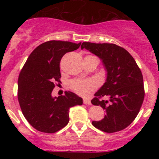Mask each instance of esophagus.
<instances>
[{
    "label": "esophagus",
    "mask_w": 159,
    "mask_h": 159,
    "mask_svg": "<svg viewBox=\"0 0 159 159\" xmlns=\"http://www.w3.org/2000/svg\"><path fill=\"white\" fill-rule=\"evenodd\" d=\"M84 105H91V102L88 98H84Z\"/></svg>",
    "instance_id": "esophagus-1"
}]
</instances>
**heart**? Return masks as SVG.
Instances as JSON below:
<instances>
[{"instance_id": "heart-1", "label": "heart", "mask_w": 159, "mask_h": 159, "mask_svg": "<svg viewBox=\"0 0 159 159\" xmlns=\"http://www.w3.org/2000/svg\"><path fill=\"white\" fill-rule=\"evenodd\" d=\"M71 89L81 96H87L96 88V84L91 79H73L69 82Z\"/></svg>"}]
</instances>
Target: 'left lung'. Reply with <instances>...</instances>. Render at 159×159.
<instances>
[{
  "mask_svg": "<svg viewBox=\"0 0 159 159\" xmlns=\"http://www.w3.org/2000/svg\"><path fill=\"white\" fill-rule=\"evenodd\" d=\"M81 48L97 56L107 72L105 82L91 101L102 107L106 114L100 121H93V125L107 133L123 130L134 121L143 102L141 71L132 56L115 44L84 42ZM103 96H107L109 101L100 100Z\"/></svg>",
  "mask_w": 159,
  "mask_h": 159,
  "instance_id": "1",
  "label": "left lung"
}]
</instances>
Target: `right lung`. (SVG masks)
<instances>
[{"label":"right lung","instance_id":"1","mask_svg":"<svg viewBox=\"0 0 159 159\" xmlns=\"http://www.w3.org/2000/svg\"><path fill=\"white\" fill-rule=\"evenodd\" d=\"M81 43L45 42L33 51L18 80V99L24 116L34 129L54 133L69 121V109L81 105L83 99L74 93L53 97L54 81L61 82L60 62L65 54L77 50Z\"/></svg>","mask_w":159,"mask_h":159}]
</instances>
